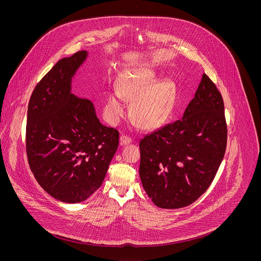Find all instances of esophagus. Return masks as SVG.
<instances>
[{
	"label": "esophagus",
	"instance_id": "1",
	"mask_svg": "<svg viewBox=\"0 0 261 261\" xmlns=\"http://www.w3.org/2000/svg\"><path fill=\"white\" fill-rule=\"evenodd\" d=\"M132 142V138L130 136H127V135H121L120 136V143L122 145H126V144H129Z\"/></svg>",
	"mask_w": 261,
	"mask_h": 261
}]
</instances>
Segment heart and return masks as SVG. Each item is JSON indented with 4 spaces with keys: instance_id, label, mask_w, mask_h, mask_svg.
<instances>
[{
    "instance_id": "b5f03b06",
    "label": "heart",
    "mask_w": 261,
    "mask_h": 261,
    "mask_svg": "<svg viewBox=\"0 0 261 261\" xmlns=\"http://www.w3.org/2000/svg\"><path fill=\"white\" fill-rule=\"evenodd\" d=\"M155 82L156 74L150 69L137 68L125 73L118 81V90L107 94L106 120L118 123L126 115L125 101H132L131 118L137 127L153 130L164 125L172 113L175 86L170 80Z\"/></svg>"
}]
</instances>
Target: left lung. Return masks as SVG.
<instances>
[{
	"label": "left lung",
	"mask_w": 261,
	"mask_h": 261,
	"mask_svg": "<svg viewBox=\"0 0 261 261\" xmlns=\"http://www.w3.org/2000/svg\"><path fill=\"white\" fill-rule=\"evenodd\" d=\"M227 126L221 93L203 74L181 120L139 142V175L147 196L161 208H180L210 187L224 157Z\"/></svg>",
	"instance_id": "obj_1"
}]
</instances>
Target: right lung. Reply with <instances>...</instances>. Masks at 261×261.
Returning a JSON list of instances; mask_svg holds the SVG:
<instances>
[{
    "mask_svg": "<svg viewBox=\"0 0 261 261\" xmlns=\"http://www.w3.org/2000/svg\"><path fill=\"white\" fill-rule=\"evenodd\" d=\"M88 53L60 60L32 93L25 129L30 168L54 198L77 203L102 185L119 146V132L102 125L90 100L71 93Z\"/></svg>",
    "mask_w": 261,
    "mask_h": 261,
    "instance_id": "obj_1",
    "label": "right lung"
}]
</instances>
